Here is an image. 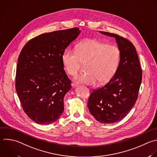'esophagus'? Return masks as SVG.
Masks as SVG:
<instances>
[{
  "label": "esophagus",
  "instance_id": "obj_1",
  "mask_svg": "<svg viewBox=\"0 0 157 157\" xmlns=\"http://www.w3.org/2000/svg\"><path fill=\"white\" fill-rule=\"evenodd\" d=\"M77 85H78V83H76V82H73V83H72V86L73 87H75V86H77Z\"/></svg>",
  "mask_w": 157,
  "mask_h": 157
}]
</instances>
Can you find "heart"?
<instances>
[{
    "mask_svg": "<svg viewBox=\"0 0 157 157\" xmlns=\"http://www.w3.org/2000/svg\"><path fill=\"white\" fill-rule=\"evenodd\" d=\"M120 57V50L115 45L90 39L81 42L75 49L66 48L62 56V62L67 73L72 76L78 74L81 63H86V73L78 75L75 80L88 85H95L98 81L102 83L112 77Z\"/></svg>",
    "mask_w": 157,
    "mask_h": 157,
    "instance_id": "heart-1",
    "label": "heart"
}]
</instances>
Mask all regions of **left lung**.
<instances>
[{
    "instance_id": "8db88e82",
    "label": "left lung",
    "mask_w": 157,
    "mask_h": 157,
    "mask_svg": "<svg viewBox=\"0 0 157 157\" xmlns=\"http://www.w3.org/2000/svg\"><path fill=\"white\" fill-rule=\"evenodd\" d=\"M100 33L115 38L120 59L109 82L91 93L88 107L96 120L110 124L125 117L134 105L142 82V69L136 48L129 40L115 34Z\"/></svg>"
}]
</instances>
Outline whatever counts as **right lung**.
Instances as JSON below:
<instances>
[{
	"label": "right lung",
	"instance_id": "obj_1",
	"mask_svg": "<svg viewBox=\"0 0 157 157\" xmlns=\"http://www.w3.org/2000/svg\"><path fill=\"white\" fill-rule=\"evenodd\" d=\"M80 33L74 28L40 34L20 54L16 90L24 112L37 124H51L64 111V97L72 86L62 56Z\"/></svg>",
	"mask_w": 157,
	"mask_h": 157
}]
</instances>
